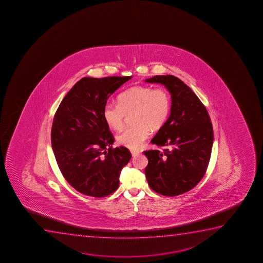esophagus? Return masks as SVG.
<instances>
[{"mask_svg": "<svg viewBox=\"0 0 263 263\" xmlns=\"http://www.w3.org/2000/svg\"><path fill=\"white\" fill-rule=\"evenodd\" d=\"M131 154H132L133 157H135L136 155L139 154V152H138V151H134V149H132V151H131Z\"/></svg>", "mask_w": 263, "mask_h": 263, "instance_id": "1", "label": "esophagus"}]
</instances>
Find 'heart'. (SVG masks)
I'll return each mask as SVG.
<instances>
[{
  "instance_id": "b5f03b06",
  "label": "heart",
  "mask_w": 263,
  "mask_h": 263,
  "mask_svg": "<svg viewBox=\"0 0 263 263\" xmlns=\"http://www.w3.org/2000/svg\"><path fill=\"white\" fill-rule=\"evenodd\" d=\"M118 104L107 103L103 118L111 129H122L127 115L131 114L133 125L117 136L120 145L136 149L142 145L152 130L164 127L170 115L172 99L164 88L136 85L118 96Z\"/></svg>"
}]
</instances>
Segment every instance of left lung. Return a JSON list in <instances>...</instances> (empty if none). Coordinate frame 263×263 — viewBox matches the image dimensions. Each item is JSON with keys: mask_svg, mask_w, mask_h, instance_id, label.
Segmentation results:
<instances>
[{"mask_svg": "<svg viewBox=\"0 0 263 263\" xmlns=\"http://www.w3.org/2000/svg\"><path fill=\"white\" fill-rule=\"evenodd\" d=\"M145 82L164 84L172 97L170 116L152 140L161 149L143 152L148 161L146 179L159 195H182L207 171L214 137L210 115L195 93L173 74L155 76Z\"/></svg>", "mask_w": 263, "mask_h": 263, "instance_id": "obj_1", "label": "left lung"}]
</instances>
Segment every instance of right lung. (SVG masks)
Segmentation results:
<instances>
[{
  "label": "right lung",
  "mask_w": 263,
  "mask_h": 263,
  "mask_svg": "<svg viewBox=\"0 0 263 263\" xmlns=\"http://www.w3.org/2000/svg\"><path fill=\"white\" fill-rule=\"evenodd\" d=\"M131 77L84 78L62 99L53 117L51 142L60 171L81 194L102 198L117 190L121 171L131 158L115 142L103 108Z\"/></svg>",
  "instance_id": "add662e5"
}]
</instances>
